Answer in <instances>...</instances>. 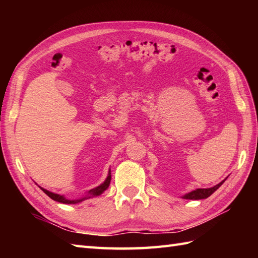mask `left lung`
<instances>
[{
  "label": "left lung",
  "instance_id": "1",
  "mask_svg": "<svg viewBox=\"0 0 258 258\" xmlns=\"http://www.w3.org/2000/svg\"><path fill=\"white\" fill-rule=\"evenodd\" d=\"M225 180H226V178L222 180L220 184L213 186V187H210V188H196L195 190H191V191H189V193L183 195L182 199H184V200H194V201L207 199V197L211 196L214 193V191H215L224 182H225Z\"/></svg>",
  "mask_w": 258,
  "mask_h": 258
}]
</instances>
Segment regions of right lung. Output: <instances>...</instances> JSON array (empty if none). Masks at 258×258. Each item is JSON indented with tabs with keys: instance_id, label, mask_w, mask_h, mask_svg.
<instances>
[{
	"instance_id": "1",
	"label": "right lung",
	"mask_w": 258,
	"mask_h": 258,
	"mask_svg": "<svg viewBox=\"0 0 258 258\" xmlns=\"http://www.w3.org/2000/svg\"><path fill=\"white\" fill-rule=\"evenodd\" d=\"M111 178H112V176H111V169H109L107 177L105 178V180H104V182H103L101 185H98L97 187H94V188L90 189V190L86 193V195H84L83 197H81V199H76V200H69V199H67V197H65L64 195L55 194V193H53V191H50V190H47V189H45V188L41 187V186H38V187H40L43 191H44V193H45L48 197H51V199H52L53 201H56V202H58V203H63V204H78V203L83 202V201H85V200H87V199H91V197L100 196L101 194H103L104 191H105V190L108 188L109 183H111Z\"/></svg>"
}]
</instances>
